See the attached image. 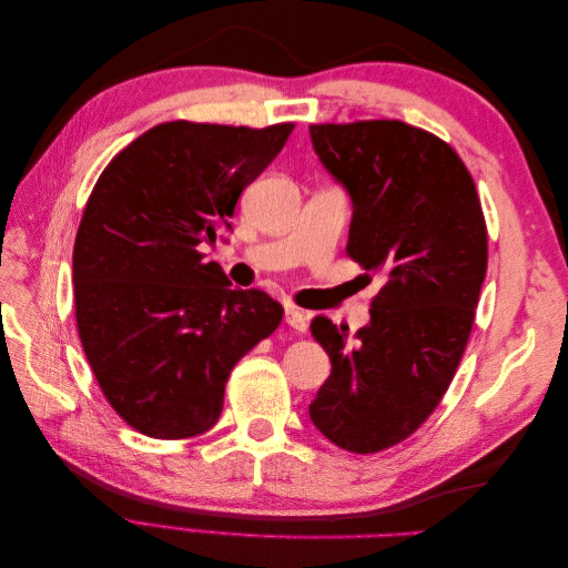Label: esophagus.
Returning <instances> with one entry per match:
<instances>
[{"label":"esophagus","mask_w":568,"mask_h":568,"mask_svg":"<svg viewBox=\"0 0 568 568\" xmlns=\"http://www.w3.org/2000/svg\"><path fill=\"white\" fill-rule=\"evenodd\" d=\"M284 320L288 326H294L296 332H305L307 329V317L303 311H298V307L294 305H286L284 307Z\"/></svg>","instance_id":"esophagus-1"}]
</instances>
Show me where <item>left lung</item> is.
<instances>
[{
	"instance_id": "8db88e82",
	"label": "left lung",
	"mask_w": 568,
	"mask_h": 568,
	"mask_svg": "<svg viewBox=\"0 0 568 568\" xmlns=\"http://www.w3.org/2000/svg\"><path fill=\"white\" fill-rule=\"evenodd\" d=\"M320 163L348 194V253L384 286L369 322L317 315L332 359L315 400L317 432L351 453H379L432 415L471 334L488 236L469 170L438 136L400 120L311 125Z\"/></svg>"
}]
</instances>
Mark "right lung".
Returning a JSON list of instances; mask_svg holds the SVG:
<instances>
[{
    "mask_svg": "<svg viewBox=\"0 0 568 568\" xmlns=\"http://www.w3.org/2000/svg\"><path fill=\"white\" fill-rule=\"evenodd\" d=\"M294 125L263 130L151 128L94 184L73 248L75 317L106 400L151 438H192L215 426L232 367L277 329L284 307L232 286L201 246Z\"/></svg>",
    "mask_w": 568,
    "mask_h": 568,
    "instance_id": "add662e5",
    "label": "right lung"
}]
</instances>
